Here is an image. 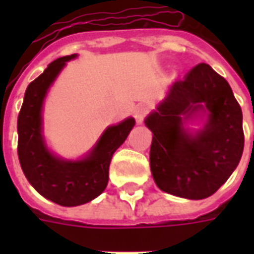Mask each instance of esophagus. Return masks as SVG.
<instances>
[{
  "label": "esophagus",
  "instance_id": "esophagus-1",
  "mask_svg": "<svg viewBox=\"0 0 254 254\" xmlns=\"http://www.w3.org/2000/svg\"><path fill=\"white\" fill-rule=\"evenodd\" d=\"M147 113H148V110H147V107H145V106L143 105L137 106V107L134 109V118H136V121L143 122L145 116H147Z\"/></svg>",
  "mask_w": 254,
  "mask_h": 254
}]
</instances>
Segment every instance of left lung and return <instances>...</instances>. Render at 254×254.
Segmentation results:
<instances>
[{
	"label": "left lung",
	"instance_id": "obj_1",
	"mask_svg": "<svg viewBox=\"0 0 254 254\" xmlns=\"http://www.w3.org/2000/svg\"><path fill=\"white\" fill-rule=\"evenodd\" d=\"M200 112L207 114V122L190 133L185 124ZM145 125L152 132V177L166 193L207 198L240 163L245 143L242 110L226 78L207 64H198L173 83Z\"/></svg>",
	"mask_w": 254,
	"mask_h": 254
}]
</instances>
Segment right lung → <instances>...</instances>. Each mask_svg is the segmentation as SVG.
<instances>
[{"label":"right lung","instance_id":"right-lung-1","mask_svg":"<svg viewBox=\"0 0 254 254\" xmlns=\"http://www.w3.org/2000/svg\"><path fill=\"white\" fill-rule=\"evenodd\" d=\"M74 57L72 54L53 61L31 81L17 118V154L24 176L38 193L64 207L85 204L105 190L111 158L134 127L133 118L109 127L92 151L80 160L61 159L47 149L42 134L43 100L58 73Z\"/></svg>","mask_w":254,"mask_h":254}]
</instances>
